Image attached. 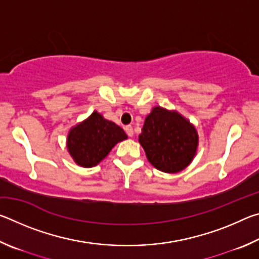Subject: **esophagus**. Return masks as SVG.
<instances>
[{
	"label": "esophagus",
	"instance_id": "obj_1",
	"mask_svg": "<svg viewBox=\"0 0 259 259\" xmlns=\"http://www.w3.org/2000/svg\"><path fill=\"white\" fill-rule=\"evenodd\" d=\"M124 130H125V133H126V135L129 136V137H133V136H134V129H133V126H131V125H126L125 128H124Z\"/></svg>",
	"mask_w": 259,
	"mask_h": 259
}]
</instances>
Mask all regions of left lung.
<instances>
[{
  "mask_svg": "<svg viewBox=\"0 0 259 259\" xmlns=\"http://www.w3.org/2000/svg\"><path fill=\"white\" fill-rule=\"evenodd\" d=\"M138 142L153 166L176 174L194 159L199 136L194 125L181 114L156 106L146 116Z\"/></svg>",
  "mask_w": 259,
  "mask_h": 259,
  "instance_id": "obj_1",
  "label": "left lung"
}]
</instances>
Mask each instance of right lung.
<instances>
[{
	"mask_svg": "<svg viewBox=\"0 0 259 259\" xmlns=\"http://www.w3.org/2000/svg\"><path fill=\"white\" fill-rule=\"evenodd\" d=\"M128 138L123 129L94 112L87 120L69 130L67 150L75 163L91 168L108 155L119 142Z\"/></svg>",
	"mask_w": 259,
	"mask_h": 259,
	"instance_id": "right-lung-1",
	"label": "right lung"
}]
</instances>
